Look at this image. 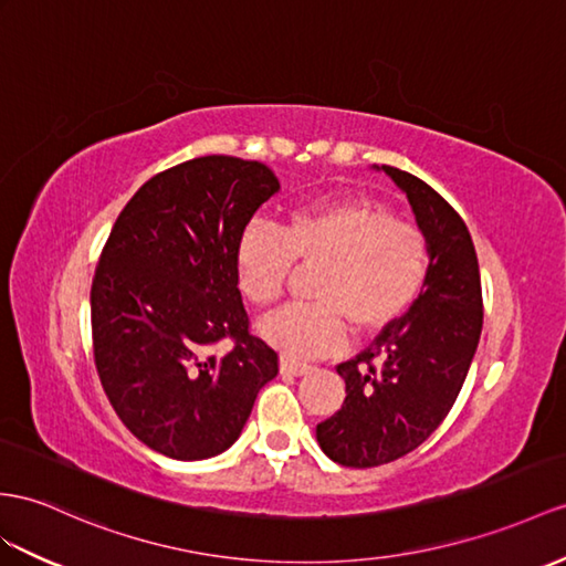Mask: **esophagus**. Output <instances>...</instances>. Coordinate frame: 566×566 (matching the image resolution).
Wrapping results in <instances>:
<instances>
[{"mask_svg":"<svg viewBox=\"0 0 566 566\" xmlns=\"http://www.w3.org/2000/svg\"><path fill=\"white\" fill-rule=\"evenodd\" d=\"M310 369H312L310 363L295 360V357H281V371H285V375H305Z\"/></svg>","mask_w":566,"mask_h":566,"instance_id":"34e87169","label":"esophagus"}]
</instances>
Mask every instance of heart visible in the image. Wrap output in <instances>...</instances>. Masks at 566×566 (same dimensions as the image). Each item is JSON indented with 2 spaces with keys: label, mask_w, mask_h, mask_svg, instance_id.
Returning <instances> with one entry per match:
<instances>
[{
  "label": "heart",
  "mask_w": 566,
  "mask_h": 566,
  "mask_svg": "<svg viewBox=\"0 0 566 566\" xmlns=\"http://www.w3.org/2000/svg\"><path fill=\"white\" fill-rule=\"evenodd\" d=\"M300 264H322L314 302H295L261 324L264 336L293 357L336 353L357 331L394 324L422 293L432 266L430 240L420 226L398 220L369 199L300 206L285 226L250 223L235 247V281L256 310L281 300Z\"/></svg>",
  "instance_id": "heart-1"
}]
</instances>
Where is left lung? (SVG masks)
I'll list each match as a JSON object with an SVG mask.
<instances>
[{"instance_id":"8db88e82","label":"left lung","mask_w":566,"mask_h":566,"mask_svg":"<svg viewBox=\"0 0 566 566\" xmlns=\"http://www.w3.org/2000/svg\"><path fill=\"white\" fill-rule=\"evenodd\" d=\"M430 240L432 266L412 307L384 326L369 348L336 369L346 379L340 410L316 424L331 461L348 468L391 463L418 449L457 401L482 331L478 254L463 218L420 177L381 165Z\"/></svg>"}]
</instances>
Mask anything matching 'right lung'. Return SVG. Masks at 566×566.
<instances>
[{
    "label": "right lung",
    "mask_w": 566,
    "mask_h": 566,
    "mask_svg": "<svg viewBox=\"0 0 566 566\" xmlns=\"http://www.w3.org/2000/svg\"><path fill=\"white\" fill-rule=\"evenodd\" d=\"M279 187L259 160L191 158L150 177L109 230L91 285L93 360L124 427L163 457L226 451L279 375L235 281L242 230ZM223 339L231 350L216 354Z\"/></svg>",
    "instance_id": "right-lung-1"
}]
</instances>
